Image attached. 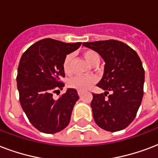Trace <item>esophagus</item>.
<instances>
[{"mask_svg": "<svg viewBox=\"0 0 158 158\" xmlns=\"http://www.w3.org/2000/svg\"><path fill=\"white\" fill-rule=\"evenodd\" d=\"M83 94H84V93L81 92V91H78V94H79V96L80 97V98L83 96Z\"/></svg>", "mask_w": 158, "mask_h": 158, "instance_id": "obj_1", "label": "esophagus"}]
</instances>
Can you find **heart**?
I'll return each mask as SVG.
<instances>
[{"label": "heart", "mask_w": 158, "mask_h": 158, "mask_svg": "<svg viewBox=\"0 0 158 158\" xmlns=\"http://www.w3.org/2000/svg\"><path fill=\"white\" fill-rule=\"evenodd\" d=\"M84 60L91 67L94 66L96 64L100 62V57L97 52L94 50H86L83 54ZM73 60V55H67L63 61V70L64 74L69 75L71 74V63ZM96 79L94 77H83L76 76L72 78L68 81V86L71 89L78 90V91H85L89 89L92 85L95 84Z\"/></svg>", "instance_id": "obj_1"}]
</instances>
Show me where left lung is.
<instances>
[{"label": "left lung", "mask_w": 158, "mask_h": 158, "mask_svg": "<svg viewBox=\"0 0 158 158\" xmlns=\"http://www.w3.org/2000/svg\"><path fill=\"white\" fill-rule=\"evenodd\" d=\"M83 45L98 53L105 62L97 84L105 92L93 94L91 102L95 123L108 132L124 129L135 118L143 99L145 76L140 58L131 47L115 40Z\"/></svg>", "instance_id": "left-lung-1"}]
</instances>
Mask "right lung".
<instances>
[{
	"mask_svg": "<svg viewBox=\"0 0 158 158\" xmlns=\"http://www.w3.org/2000/svg\"><path fill=\"white\" fill-rule=\"evenodd\" d=\"M80 45L81 42L70 44L47 38L29 47L20 58L16 77L20 105L40 132L52 134L69 123L79 98L77 90L68 89L58 99H54L53 94L64 86L60 80L65 76L64 59Z\"/></svg>",
	"mask_w": 158,
	"mask_h": 158,
	"instance_id": "add662e5",
	"label": "right lung"
}]
</instances>
